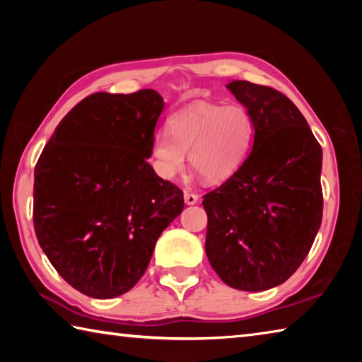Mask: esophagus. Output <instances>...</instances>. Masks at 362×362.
Returning a JSON list of instances; mask_svg holds the SVG:
<instances>
[{
  "mask_svg": "<svg viewBox=\"0 0 362 362\" xmlns=\"http://www.w3.org/2000/svg\"><path fill=\"white\" fill-rule=\"evenodd\" d=\"M183 198H185V203L188 204V206H193V204H196L198 203V194H194V193H192V192H185V194H183Z\"/></svg>",
  "mask_w": 362,
  "mask_h": 362,
  "instance_id": "obj_1",
  "label": "esophagus"
}]
</instances>
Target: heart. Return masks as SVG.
I'll return each mask as SVG.
<instances>
[{
	"label": "heart",
	"mask_w": 362,
	"mask_h": 362,
	"mask_svg": "<svg viewBox=\"0 0 362 362\" xmlns=\"http://www.w3.org/2000/svg\"><path fill=\"white\" fill-rule=\"evenodd\" d=\"M168 132H158L150 145L153 168L161 179L179 175L189 153V163L204 180L222 182L246 159L254 122L243 105L198 103L170 116Z\"/></svg>",
	"instance_id": "1"
}]
</instances>
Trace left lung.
Segmentation results:
<instances>
[{"instance_id":"left-lung-1","label":"left lung","mask_w":362,"mask_h":362,"mask_svg":"<svg viewBox=\"0 0 362 362\" xmlns=\"http://www.w3.org/2000/svg\"><path fill=\"white\" fill-rule=\"evenodd\" d=\"M254 122L241 168L204 196L206 255L233 289L259 292L289 279L322 220V150L308 122L279 90L226 84Z\"/></svg>"}]
</instances>
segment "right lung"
Here are the masks:
<instances>
[{
	"mask_svg": "<svg viewBox=\"0 0 362 362\" xmlns=\"http://www.w3.org/2000/svg\"><path fill=\"white\" fill-rule=\"evenodd\" d=\"M163 108L153 89L86 97L36 163V238L60 276L84 296L131 291L185 206L182 189L146 161Z\"/></svg>",
	"mask_w": 362,
	"mask_h": 362,
	"instance_id": "obj_1",
	"label": "right lung"
}]
</instances>
